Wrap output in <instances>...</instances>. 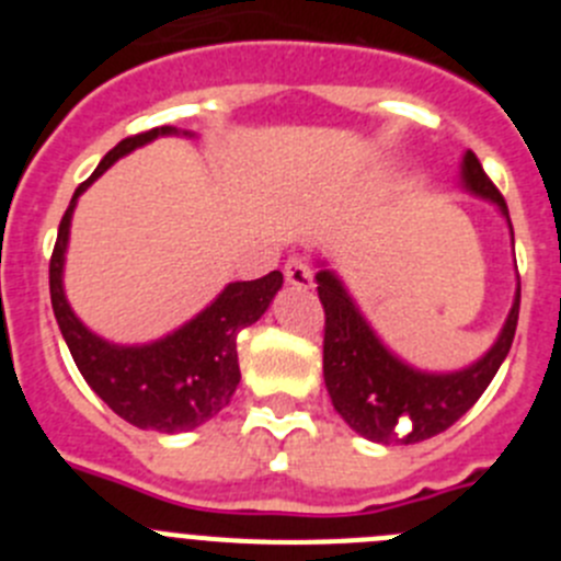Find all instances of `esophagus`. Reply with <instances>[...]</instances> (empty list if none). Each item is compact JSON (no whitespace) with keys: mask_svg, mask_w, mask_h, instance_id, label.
Returning <instances> with one entry per match:
<instances>
[{"mask_svg":"<svg viewBox=\"0 0 561 561\" xmlns=\"http://www.w3.org/2000/svg\"><path fill=\"white\" fill-rule=\"evenodd\" d=\"M284 275H286V284L297 286V289H306V286H311V280H314V270H311L309 261L297 255L286 261Z\"/></svg>","mask_w":561,"mask_h":561,"instance_id":"34e87169","label":"esophagus"}]
</instances>
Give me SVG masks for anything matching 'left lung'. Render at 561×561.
Returning <instances> with one entry per match:
<instances>
[{"mask_svg": "<svg viewBox=\"0 0 561 561\" xmlns=\"http://www.w3.org/2000/svg\"><path fill=\"white\" fill-rule=\"evenodd\" d=\"M460 173L469 191L494 202L508 219L503 193L485 176L472 151H466ZM317 295L325 311L323 376L331 404L351 430L376 444H419L453 427L483 396L508 356L519 317L517 289L508 320L489 354L455 374H424L381 345L334 272H317Z\"/></svg>", "mask_w": 561, "mask_h": 561, "instance_id": "8db88e82", "label": "left lung"}]
</instances>
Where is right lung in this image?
Returning a JSON list of instances; mask_svg holds the SVG:
<instances>
[{"mask_svg":"<svg viewBox=\"0 0 561 561\" xmlns=\"http://www.w3.org/2000/svg\"><path fill=\"white\" fill-rule=\"evenodd\" d=\"M162 134H176V128H151V131L121 140L103 157L95 173L83 185H78L58 225L56 250L49 257V300H53L58 329L67 340L78 370L114 413L140 430L185 433L205 424L230 404L241 381L236 351L238 331L255 323L257 317L270 309L272 297L284 284V275L275 270L257 280L230 284L202 314L193 317L191 323L151 345H112L92 334L78 320L76 311L69 309L61 284L69 219H72L78 196L112 162Z\"/></svg>","mask_w":561,"mask_h":561,"instance_id":"obj_1","label":"right lung"}]
</instances>
